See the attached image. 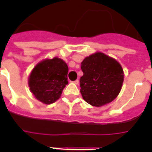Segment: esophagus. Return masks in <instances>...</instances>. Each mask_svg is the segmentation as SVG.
<instances>
[{
  "label": "esophagus",
  "instance_id": "1",
  "mask_svg": "<svg viewBox=\"0 0 152 152\" xmlns=\"http://www.w3.org/2000/svg\"><path fill=\"white\" fill-rule=\"evenodd\" d=\"M73 83H75V84H79V83H80V80H76L74 81Z\"/></svg>",
  "mask_w": 152,
  "mask_h": 152
}]
</instances>
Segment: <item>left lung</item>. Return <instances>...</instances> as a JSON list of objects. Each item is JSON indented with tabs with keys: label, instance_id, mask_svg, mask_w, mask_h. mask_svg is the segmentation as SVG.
<instances>
[{
	"label": "left lung",
	"instance_id": "left-lung-1",
	"mask_svg": "<svg viewBox=\"0 0 152 152\" xmlns=\"http://www.w3.org/2000/svg\"><path fill=\"white\" fill-rule=\"evenodd\" d=\"M80 93L88 103L102 106L110 103L119 95L124 72L120 63L101 52L85 57L81 63Z\"/></svg>",
	"mask_w": 152,
	"mask_h": 152
}]
</instances>
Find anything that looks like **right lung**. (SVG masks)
Here are the masks:
<instances>
[{"mask_svg": "<svg viewBox=\"0 0 152 152\" xmlns=\"http://www.w3.org/2000/svg\"><path fill=\"white\" fill-rule=\"evenodd\" d=\"M69 68L64 61L55 57L39 62L28 77V86L34 98L44 104L59 99L68 84Z\"/></svg>", "mask_w": 152, "mask_h": 152, "instance_id": "obj_1", "label": "right lung"}]
</instances>
